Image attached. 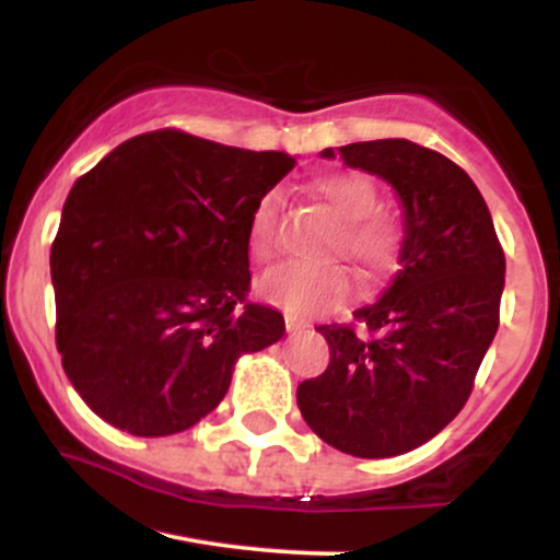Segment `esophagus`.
<instances>
[{"label":"esophagus","instance_id":"obj_1","mask_svg":"<svg viewBox=\"0 0 560 560\" xmlns=\"http://www.w3.org/2000/svg\"><path fill=\"white\" fill-rule=\"evenodd\" d=\"M305 329H307L305 320H300V318H294V316H287V331L289 334H298V331H305Z\"/></svg>","mask_w":560,"mask_h":560}]
</instances>
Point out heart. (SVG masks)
Listing matches in <instances>:
<instances>
[{
    "label": "heart",
    "instance_id": "b5f03b06",
    "mask_svg": "<svg viewBox=\"0 0 560 560\" xmlns=\"http://www.w3.org/2000/svg\"><path fill=\"white\" fill-rule=\"evenodd\" d=\"M311 191L342 221L334 247L361 268L369 281H378L397 268L402 247L400 226L378 213V189L365 173L339 171L313 182ZM276 210L279 197L262 195L249 218V247L266 260L276 247ZM262 298L292 316H318L334 311L352 294V276L342 262H284L262 276Z\"/></svg>",
    "mask_w": 560,
    "mask_h": 560
}]
</instances>
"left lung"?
I'll use <instances>...</instances> for the list:
<instances>
[{
    "label": "left lung",
    "mask_w": 560,
    "mask_h": 560,
    "mask_svg": "<svg viewBox=\"0 0 560 560\" xmlns=\"http://www.w3.org/2000/svg\"><path fill=\"white\" fill-rule=\"evenodd\" d=\"M382 176L402 202L400 271L352 326H318L331 361L298 387L300 413L326 445L392 458L460 413L500 324L505 255L468 173L408 139L324 150Z\"/></svg>",
    "instance_id": "1"
}]
</instances>
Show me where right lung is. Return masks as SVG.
Listing matches in <instances>:
<instances>
[{
    "label": "right lung",
    "mask_w": 560,
    "mask_h": 560,
    "mask_svg": "<svg viewBox=\"0 0 560 560\" xmlns=\"http://www.w3.org/2000/svg\"><path fill=\"white\" fill-rule=\"evenodd\" d=\"M298 160L139 133L73 184L52 242L57 350L83 402L133 436L195 427L244 352L284 337L249 302V218Z\"/></svg>",
    "instance_id": "add662e5"
}]
</instances>
